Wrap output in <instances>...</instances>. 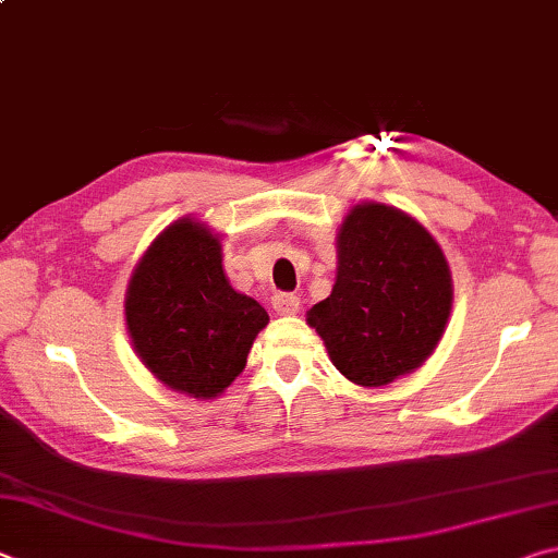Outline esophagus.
Returning <instances> with one entry per match:
<instances>
[{
    "instance_id": "obj_1",
    "label": "esophagus",
    "mask_w": 558,
    "mask_h": 558,
    "mask_svg": "<svg viewBox=\"0 0 558 558\" xmlns=\"http://www.w3.org/2000/svg\"><path fill=\"white\" fill-rule=\"evenodd\" d=\"M270 302L278 315H295L300 307V298L292 295V292H276V295L270 298Z\"/></svg>"
}]
</instances>
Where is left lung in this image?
<instances>
[{
  "instance_id": "left-lung-1",
  "label": "left lung",
  "mask_w": 558,
  "mask_h": 558,
  "mask_svg": "<svg viewBox=\"0 0 558 558\" xmlns=\"http://www.w3.org/2000/svg\"><path fill=\"white\" fill-rule=\"evenodd\" d=\"M332 295L307 323L349 381L391 384L426 362L446 329L452 288L436 239L393 206L362 204L337 235Z\"/></svg>"
}]
</instances>
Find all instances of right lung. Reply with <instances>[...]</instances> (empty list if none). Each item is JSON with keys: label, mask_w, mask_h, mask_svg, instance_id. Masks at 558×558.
Returning a JSON list of instances; mask_svg holds the SVG:
<instances>
[{"label": "right lung", "mask_w": 558, "mask_h": 558, "mask_svg": "<svg viewBox=\"0 0 558 558\" xmlns=\"http://www.w3.org/2000/svg\"><path fill=\"white\" fill-rule=\"evenodd\" d=\"M125 317L147 369L194 399L219 396L268 325L266 310L226 280L219 239L192 219L149 245L132 272Z\"/></svg>", "instance_id": "add662e5"}]
</instances>
